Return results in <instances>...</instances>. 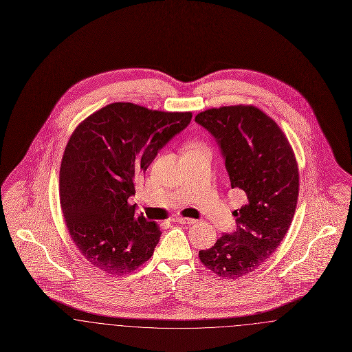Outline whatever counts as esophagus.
<instances>
[{
  "label": "esophagus",
  "mask_w": 352,
  "mask_h": 352,
  "mask_svg": "<svg viewBox=\"0 0 352 352\" xmlns=\"http://www.w3.org/2000/svg\"><path fill=\"white\" fill-rule=\"evenodd\" d=\"M171 221H175V223H182V224H194L197 220L191 218H182V217H173Z\"/></svg>",
  "instance_id": "34e87169"
}]
</instances>
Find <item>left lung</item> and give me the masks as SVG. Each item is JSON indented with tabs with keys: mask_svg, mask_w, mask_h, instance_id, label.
Segmentation results:
<instances>
[{
	"mask_svg": "<svg viewBox=\"0 0 352 352\" xmlns=\"http://www.w3.org/2000/svg\"><path fill=\"white\" fill-rule=\"evenodd\" d=\"M195 121L217 140L231 187L248 201L234 211L236 231L199 251L206 268L234 280L260 268L287 232L298 199L297 161L280 126L253 105L207 109Z\"/></svg>",
	"mask_w": 352,
	"mask_h": 352,
	"instance_id": "left-lung-1",
	"label": "left lung"
}]
</instances>
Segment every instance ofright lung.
I'll use <instances>...</instances> for the list:
<instances>
[{"mask_svg":"<svg viewBox=\"0 0 352 352\" xmlns=\"http://www.w3.org/2000/svg\"><path fill=\"white\" fill-rule=\"evenodd\" d=\"M191 118L113 102L74 131L62 158L59 197L71 239L89 264L121 276L151 258L160 227L135 215L128 199L134 181Z\"/></svg>","mask_w":352,"mask_h":352,"instance_id":"right-lung-1","label":"right lung"}]
</instances>
